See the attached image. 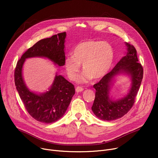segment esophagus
Instances as JSON below:
<instances>
[{
	"mask_svg": "<svg viewBox=\"0 0 158 158\" xmlns=\"http://www.w3.org/2000/svg\"><path fill=\"white\" fill-rule=\"evenodd\" d=\"M83 89H84L83 88H82L81 86H77L76 88V92H77V93H79L80 92H82V91H83Z\"/></svg>",
	"mask_w": 158,
	"mask_h": 158,
	"instance_id": "1",
	"label": "esophagus"
}]
</instances>
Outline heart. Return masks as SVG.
Returning <instances> with one entry per match:
<instances>
[{"instance_id":"1","label":"heart","mask_w":158,"mask_h":158,"mask_svg":"<svg viewBox=\"0 0 158 158\" xmlns=\"http://www.w3.org/2000/svg\"><path fill=\"white\" fill-rule=\"evenodd\" d=\"M114 59L112 46L106 41L86 40L80 41L72 50V55L66 56L64 65L68 76L76 80L81 70L85 72L79 79L81 83L97 80L105 76L110 71Z\"/></svg>"}]
</instances>
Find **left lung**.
<instances>
[{"label":"left lung","mask_w":158,"mask_h":158,"mask_svg":"<svg viewBox=\"0 0 158 158\" xmlns=\"http://www.w3.org/2000/svg\"><path fill=\"white\" fill-rule=\"evenodd\" d=\"M126 45L127 47L126 55L111 72L94 85L96 91L92 110L97 117L102 120H114L125 115L134 105L135 97L142 83L143 69L142 64L138 63L136 50L132 45L127 43ZM122 72H125L131 76V88L126 96L119 100L113 101L109 96L111 81L114 76Z\"/></svg>","instance_id":"8db88e82"}]
</instances>
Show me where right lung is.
<instances>
[{
	"label": "right lung",
	"instance_id": "right-lung-1",
	"mask_svg": "<svg viewBox=\"0 0 158 158\" xmlns=\"http://www.w3.org/2000/svg\"><path fill=\"white\" fill-rule=\"evenodd\" d=\"M65 38L66 32H63L38 41L23 53L15 70L16 88L25 108L33 118L41 122L53 123L63 117L75 94V88L61 75H56L47 92L38 95L30 92L23 80V64L27 58L44 57L58 66L64 65Z\"/></svg>",
	"mask_w": 158,
	"mask_h": 158
}]
</instances>
